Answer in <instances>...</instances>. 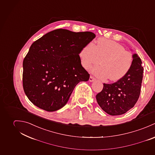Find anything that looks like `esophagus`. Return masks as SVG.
<instances>
[{
    "label": "esophagus",
    "instance_id": "esophagus-1",
    "mask_svg": "<svg viewBox=\"0 0 155 155\" xmlns=\"http://www.w3.org/2000/svg\"><path fill=\"white\" fill-rule=\"evenodd\" d=\"M94 80H96V78H95L94 77H93V76H90V77L89 81H90V82H93V81H94Z\"/></svg>",
    "mask_w": 155,
    "mask_h": 155
}]
</instances>
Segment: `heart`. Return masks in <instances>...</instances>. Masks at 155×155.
Instances as JSON below:
<instances>
[{"label":"heart","instance_id":"heart-1","mask_svg":"<svg viewBox=\"0 0 155 155\" xmlns=\"http://www.w3.org/2000/svg\"><path fill=\"white\" fill-rule=\"evenodd\" d=\"M83 67L90 69L97 65L100 60L101 66L94 68L92 72L101 79L109 78L112 81H117L127 75L132 67L133 56L124 46L119 43L104 38L99 39L94 45L87 44L79 53Z\"/></svg>","mask_w":155,"mask_h":155}]
</instances>
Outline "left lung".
Segmentation results:
<instances>
[{
  "instance_id": "left-lung-1",
  "label": "left lung",
  "mask_w": 155,
  "mask_h": 155,
  "mask_svg": "<svg viewBox=\"0 0 155 155\" xmlns=\"http://www.w3.org/2000/svg\"><path fill=\"white\" fill-rule=\"evenodd\" d=\"M132 67L123 78L112 84H103L102 90L96 96L97 103L110 115L126 113L137 102L143 77L141 60L134 54Z\"/></svg>"
}]
</instances>
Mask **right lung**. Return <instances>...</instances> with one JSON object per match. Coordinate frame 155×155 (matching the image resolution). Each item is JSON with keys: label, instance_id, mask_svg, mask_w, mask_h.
I'll list each match as a JSON object with an SVG mask.
<instances>
[{"label": "right lung", "instance_id": "right-lung-1", "mask_svg": "<svg viewBox=\"0 0 155 155\" xmlns=\"http://www.w3.org/2000/svg\"><path fill=\"white\" fill-rule=\"evenodd\" d=\"M95 37L57 29L35 41L23 61L22 85L28 99L48 112L64 107L76 85L89 80L79 53Z\"/></svg>", "mask_w": 155, "mask_h": 155}]
</instances>
